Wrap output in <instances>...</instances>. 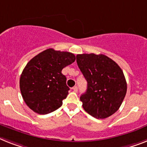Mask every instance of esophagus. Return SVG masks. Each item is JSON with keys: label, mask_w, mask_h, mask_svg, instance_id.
<instances>
[{"label": "esophagus", "mask_w": 147, "mask_h": 147, "mask_svg": "<svg viewBox=\"0 0 147 147\" xmlns=\"http://www.w3.org/2000/svg\"><path fill=\"white\" fill-rule=\"evenodd\" d=\"M72 89L74 90V92H77V90H78V88H77V86H74L72 88Z\"/></svg>", "instance_id": "esophagus-1"}]
</instances>
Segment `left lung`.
Segmentation results:
<instances>
[{
	"mask_svg": "<svg viewBox=\"0 0 147 147\" xmlns=\"http://www.w3.org/2000/svg\"><path fill=\"white\" fill-rule=\"evenodd\" d=\"M79 68L87 81L80 96L82 107L97 119L107 118L117 111L127 92L123 71L114 61L102 54H79Z\"/></svg>",
	"mask_w": 147,
	"mask_h": 147,
	"instance_id": "left-lung-1",
	"label": "left lung"
}]
</instances>
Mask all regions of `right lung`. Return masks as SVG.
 Masks as SVG:
<instances>
[{
    "instance_id": "right-lung-1",
    "label": "right lung",
    "mask_w": 147,
    "mask_h": 147,
    "mask_svg": "<svg viewBox=\"0 0 147 147\" xmlns=\"http://www.w3.org/2000/svg\"><path fill=\"white\" fill-rule=\"evenodd\" d=\"M75 59L71 53L48 49L29 61L19 80L22 96L29 108L47 114L62 105L70 88L61 71Z\"/></svg>"
}]
</instances>
